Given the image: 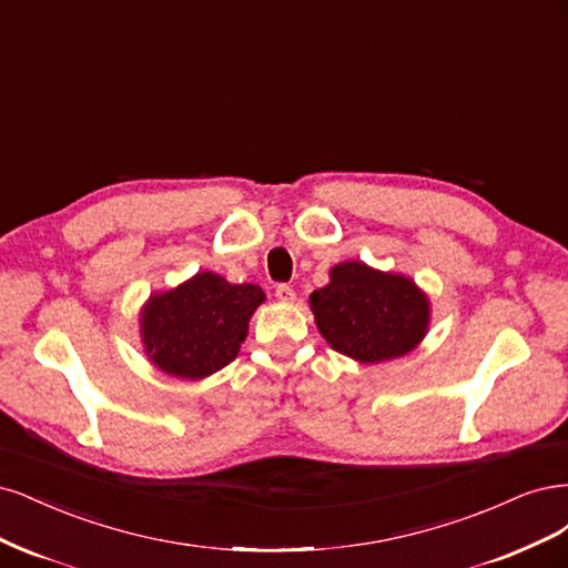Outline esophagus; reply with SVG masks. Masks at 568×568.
Listing matches in <instances>:
<instances>
[{
    "label": "esophagus",
    "instance_id": "obj_1",
    "mask_svg": "<svg viewBox=\"0 0 568 568\" xmlns=\"http://www.w3.org/2000/svg\"><path fill=\"white\" fill-rule=\"evenodd\" d=\"M276 297H278V302H283V304H292V302L297 300L295 290H292L287 283H281V285H276Z\"/></svg>",
    "mask_w": 568,
    "mask_h": 568
}]
</instances>
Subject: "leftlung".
I'll return each instance as SVG.
<instances>
[{
    "label": "left lung",
    "instance_id": "obj_1",
    "mask_svg": "<svg viewBox=\"0 0 568 568\" xmlns=\"http://www.w3.org/2000/svg\"><path fill=\"white\" fill-rule=\"evenodd\" d=\"M311 311L335 352L358 363L410 354L429 327V300L410 278L363 262L331 268V283L311 292Z\"/></svg>",
    "mask_w": 568,
    "mask_h": 568
}]
</instances>
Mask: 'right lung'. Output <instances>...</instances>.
I'll return each mask as SVG.
<instances>
[{"label":"right lung","mask_w":568,"mask_h":568,"mask_svg":"<svg viewBox=\"0 0 568 568\" xmlns=\"http://www.w3.org/2000/svg\"><path fill=\"white\" fill-rule=\"evenodd\" d=\"M264 300L260 285H233L219 273L200 271L174 290L151 295L141 308L145 356L172 377H210L241 352L250 318Z\"/></svg>","instance_id":"obj_1"}]
</instances>
